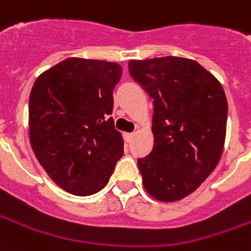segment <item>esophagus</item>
<instances>
[{
	"label": "esophagus",
	"mask_w": 251,
	"mask_h": 251,
	"mask_svg": "<svg viewBox=\"0 0 251 251\" xmlns=\"http://www.w3.org/2000/svg\"><path fill=\"white\" fill-rule=\"evenodd\" d=\"M133 137H134V133H125V134H124V139H125L126 143H130L133 140Z\"/></svg>",
	"instance_id": "esophagus-1"
}]
</instances>
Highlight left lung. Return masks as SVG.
I'll use <instances>...</instances> for the list:
<instances>
[{
  "mask_svg": "<svg viewBox=\"0 0 251 251\" xmlns=\"http://www.w3.org/2000/svg\"><path fill=\"white\" fill-rule=\"evenodd\" d=\"M129 73L154 100V148L137 159L143 185L161 202L188 197L223 155L228 104L219 79L185 57L129 61Z\"/></svg>",
  "mask_w": 251,
  "mask_h": 251,
  "instance_id": "8db88e82",
  "label": "left lung"
}]
</instances>
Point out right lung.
I'll list each match as a JSON object with an SVG mask.
<instances>
[{
  "label": "right lung",
  "mask_w": 251,
  "mask_h": 251,
  "mask_svg": "<svg viewBox=\"0 0 251 251\" xmlns=\"http://www.w3.org/2000/svg\"><path fill=\"white\" fill-rule=\"evenodd\" d=\"M118 63L68 57L44 71L28 100L34 154L60 188L93 195L108 183L124 155L122 134L110 117Z\"/></svg>",
  "instance_id": "add662e5"
}]
</instances>
